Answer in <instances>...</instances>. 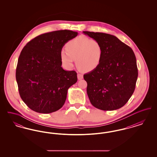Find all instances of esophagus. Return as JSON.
<instances>
[{"instance_id": "esophagus-1", "label": "esophagus", "mask_w": 157, "mask_h": 157, "mask_svg": "<svg viewBox=\"0 0 157 157\" xmlns=\"http://www.w3.org/2000/svg\"><path fill=\"white\" fill-rule=\"evenodd\" d=\"M77 76H78V79H79V80H81L83 79V76L82 74H78V75H77Z\"/></svg>"}]
</instances>
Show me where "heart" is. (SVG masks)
<instances>
[{
	"label": "heart",
	"instance_id": "1",
	"mask_svg": "<svg viewBox=\"0 0 157 157\" xmlns=\"http://www.w3.org/2000/svg\"><path fill=\"white\" fill-rule=\"evenodd\" d=\"M67 51L60 52V59L67 67L74 65L76 60L77 67L83 72H90L100 65L104 54L102 44L96 39L78 36L69 40L66 45Z\"/></svg>",
	"mask_w": 157,
	"mask_h": 157
}]
</instances>
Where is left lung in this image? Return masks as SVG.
<instances>
[{
  "instance_id": "8db88e82",
  "label": "left lung",
  "mask_w": 157,
  "mask_h": 157,
  "mask_svg": "<svg viewBox=\"0 0 157 157\" xmlns=\"http://www.w3.org/2000/svg\"><path fill=\"white\" fill-rule=\"evenodd\" d=\"M99 40L104 54L99 67L83 75L91 104L103 111L118 109L126 104L134 92L138 78L136 60L132 49L108 33L83 31Z\"/></svg>"
}]
</instances>
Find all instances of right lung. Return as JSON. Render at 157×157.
<instances>
[{
  "instance_id": "1",
  "label": "right lung",
  "mask_w": 157,
  "mask_h": 157,
  "mask_svg": "<svg viewBox=\"0 0 157 157\" xmlns=\"http://www.w3.org/2000/svg\"><path fill=\"white\" fill-rule=\"evenodd\" d=\"M78 34L69 30L46 33L33 38L23 48L16 79L21 97L32 110L49 113L65 104L67 90L78 79L75 71L61 67L60 52Z\"/></svg>"
}]
</instances>
